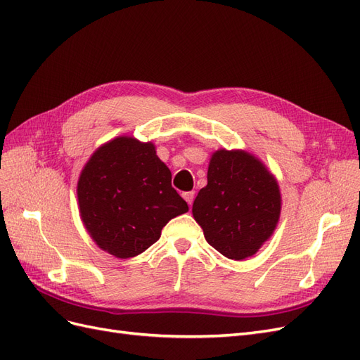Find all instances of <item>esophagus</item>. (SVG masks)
<instances>
[{
    "label": "esophagus",
    "mask_w": 360,
    "mask_h": 360,
    "mask_svg": "<svg viewBox=\"0 0 360 360\" xmlns=\"http://www.w3.org/2000/svg\"><path fill=\"white\" fill-rule=\"evenodd\" d=\"M183 198L186 200V202H188L189 207H191L192 202H193V198H195V192H184V193H183Z\"/></svg>",
    "instance_id": "34e87169"
}]
</instances>
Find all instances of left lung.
Masks as SVG:
<instances>
[{"label": "left lung", "instance_id": "1", "mask_svg": "<svg viewBox=\"0 0 360 360\" xmlns=\"http://www.w3.org/2000/svg\"><path fill=\"white\" fill-rule=\"evenodd\" d=\"M278 180L245 150H217L207 171V186L192 205L193 219L217 252L242 261L258 252L276 230L281 216Z\"/></svg>", "mask_w": 360, "mask_h": 360}]
</instances>
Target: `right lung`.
I'll return each instance as SVG.
<instances>
[{
  "instance_id": "1",
  "label": "right lung",
  "mask_w": 360,
  "mask_h": 360,
  "mask_svg": "<svg viewBox=\"0 0 360 360\" xmlns=\"http://www.w3.org/2000/svg\"><path fill=\"white\" fill-rule=\"evenodd\" d=\"M84 226L105 252L127 259L156 243L162 228L189 207L171 186L153 143L117 136L97 148L78 180Z\"/></svg>"
}]
</instances>
